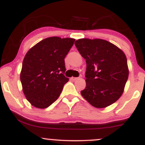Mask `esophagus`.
Wrapping results in <instances>:
<instances>
[{
    "label": "esophagus",
    "mask_w": 145,
    "mask_h": 145,
    "mask_svg": "<svg viewBox=\"0 0 145 145\" xmlns=\"http://www.w3.org/2000/svg\"><path fill=\"white\" fill-rule=\"evenodd\" d=\"M78 79V78H75V77H71V80H74V81H75V80H77Z\"/></svg>",
    "instance_id": "esophagus-1"
}]
</instances>
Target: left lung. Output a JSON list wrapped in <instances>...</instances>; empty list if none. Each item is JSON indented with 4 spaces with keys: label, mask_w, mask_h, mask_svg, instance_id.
Masks as SVG:
<instances>
[{
    "label": "left lung",
    "mask_w": 145,
    "mask_h": 145,
    "mask_svg": "<svg viewBox=\"0 0 145 145\" xmlns=\"http://www.w3.org/2000/svg\"><path fill=\"white\" fill-rule=\"evenodd\" d=\"M86 59V87L81 95L97 108L108 107L120 98L129 76L127 58L119 48L101 39L76 41Z\"/></svg>",
    "instance_id": "1"
}]
</instances>
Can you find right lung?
Returning a JSON list of instances; mask_svg holds the SVG:
<instances>
[{
    "instance_id": "obj_1",
    "label": "right lung",
    "mask_w": 145,
    "mask_h": 145,
    "mask_svg": "<svg viewBox=\"0 0 145 145\" xmlns=\"http://www.w3.org/2000/svg\"><path fill=\"white\" fill-rule=\"evenodd\" d=\"M73 38L50 37L32 47L25 55L20 72L22 91L34 107L46 108L55 101L69 81L64 76L65 58Z\"/></svg>"
}]
</instances>
